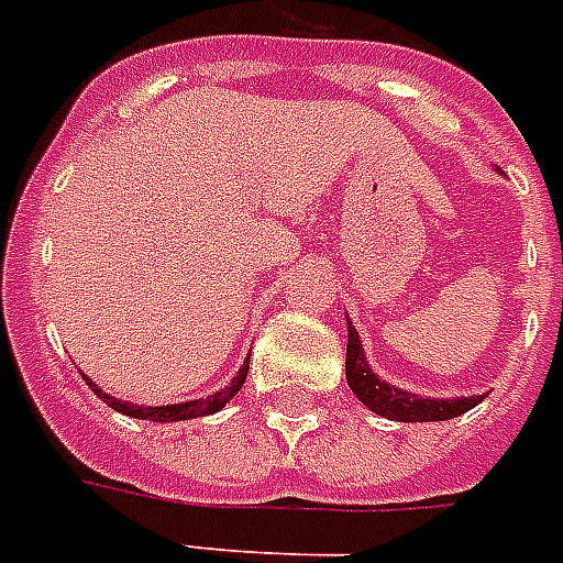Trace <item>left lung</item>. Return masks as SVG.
I'll list each match as a JSON object with an SVG mask.
<instances>
[{
  "instance_id": "1",
  "label": "left lung",
  "mask_w": 563,
  "mask_h": 563,
  "mask_svg": "<svg viewBox=\"0 0 563 563\" xmlns=\"http://www.w3.org/2000/svg\"><path fill=\"white\" fill-rule=\"evenodd\" d=\"M346 383L353 388V395L365 404L371 412H377L391 421H445L457 418L477 407L484 395L475 397H454V400H427L412 391H400L397 386H388L367 367L362 341L353 327H346Z\"/></svg>"
}]
</instances>
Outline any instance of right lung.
<instances>
[{
  "mask_svg": "<svg viewBox=\"0 0 563 563\" xmlns=\"http://www.w3.org/2000/svg\"><path fill=\"white\" fill-rule=\"evenodd\" d=\"M246 374H249V362L240 367V374L231 379V386L219 388L217 395L198 397V400H189V404H172V407H133V404H126V400H115V397H109L106 391H100V388H97L88 377H86V383L91 386V391H95L97 397H103L109 407L118 409V412H124V416H130V418H147V421H186V418L213 416V412H219V409L225 407L228 400H231V397H234L236 391L243 388V383H246Z\"/></svg>",
  "mask_w": 563,
  "mask_h": 563,
  "instance_id": "right-lung-1",
  "label": "right lung"
}]
</instances>
